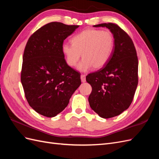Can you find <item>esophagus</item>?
Masks as SVG:
<instances>
[{
  "label": "esophagus",
  "instance_id": "34e87169",
  "mask_svg": "<svg viewBox=\"0 0 159 159\" xmlns=\"http://www.w3.org/2000/svg\"><path fill=\"white\" fill-rule=\"evenodd\" d=\"M81 80L82 82H85L86 79H85V75L84 74H81Z\"/></svg>",
  "mask_w": 159,
  "mask_h": 159
}]
</instances>
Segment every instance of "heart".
Wrapping results in <instances>:
<instances>
[{
    "instance_id": "obj_1",
    "label": "heart",
    "mask_w": 159,
    "mask_h": 159,
    "mask_svg": "<svg viewBox=\"0 0 159 159\" xmlns=\"http://www.w3.org/2000/svg\"><path fill=\"white\" fill-rule=\"evenodd\" d=\"M71 44L65 43L61 47L66 63L74 67L81 54L84 59L78 69L86 71L91 67L99 69L107 63L114 49V37L109 30L87 29L76 34L71 40Z\"/></svg>"
}]
</instances>
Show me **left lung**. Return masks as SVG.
Returning <instances> with one entry per match:
<instances>
[{
  "label": "left lung",
  "mask_w": 159,
  "mask_h": 159,
  "mask_svg": "<svg viewBox=\"0 0 159 159\" xmlns=\"http://www.w3.org/2000/svg\"><path fill=\"white\" fill-rule=\"evenodd\" d=\"M114 37V49L107 63L89 74L86 81L92 88L88 101L91 108L105 118L123 113L131 104L138 84V58L131 38L118 25L103 23Z\"/></svg>",
  "instance_id": "left-lung-1"
}]
</instances>
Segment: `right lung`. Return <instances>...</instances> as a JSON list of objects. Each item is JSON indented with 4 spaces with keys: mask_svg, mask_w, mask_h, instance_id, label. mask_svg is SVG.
I'll return each mask as SVG.
<instances>
[{
    "mask_svg": "<svg viewBox=\"0 0 159 159\" xmlns=\"http://www.w3.org/2000/svg\"><path fill=\"white\" fill-rule=\"evenodd\" d=\"M78 27L50 22L27 42L21 83L28 104L45 117H53L61 112L81 85L80 73L67 64L61 51L64 40Z\"/></svg>",
    "mask_w": 159,
    "mask_h": 159,
    "instance_id": "right-lung-1",
    "label": "right lung"
}]
</instances>
